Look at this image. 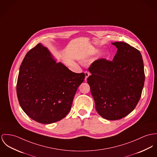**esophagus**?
<instances>
[{
    "label": "esophagus",
    "mask_w": 157,
    "mask_h": 157,
    "mask_svg": "<svg viewBox=\"0 0 157 157\" xmlns=\"http://www.w3.org/2000/svg\"><path fill=\"white\" fill-rule=\"evenodd\" d=\"M85 81H86V79H87V78H88V77L90 75V73L89 72H88V71H85Z\"/></svg>",
    "instance_id": "34e87169"
}]
</instances>
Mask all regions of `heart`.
<instances>
[{
    "mask_svg": "<svg viewBox=\"0 0 157 157\" xmlns=\"http://www.w3.org/2000/svg\"><path fill=\"white\" fill-rule=\"evenodd\" d=\"M107 54H108V52H105V53L103 54V55H104V56H106Z\"/></svg>",
    "mask_w": 157,
    "mask_h": 157,
    "instance_id": "b5f03b06",
    "label": "heart"
}]
</instances>
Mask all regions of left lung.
<instances>
[{"label": "left lung", "instance_id": "obj_1", "mask_svg": "<svg viewBox=\"0 0 157 157\" xmlns=\"http://www.w3.org/2000/svg\"><path fill=\"white\" fill-rule=\"evenodd\" d=\"M113 60L100 59L88 70L87 78L98 113L108 120H120L137 105L145 82L144 66L140 51L129 44L117 42Z\"/></svg>", "mask_w": 157, "mask_h": 157}]
</instances>
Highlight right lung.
Instances as JSON below:
<instances>
[{"label": "right lung", "mask_w": 157, "mask_h": 157, "mask_svg": "<svg viewBox=\"0 0 157 157\" xmlns=\"http://www.w3.org/2000/svg\"><path fill=\"white\" fill-rule=\"evenodd\" d=\"M84 73L73 72L52 58L40 43L25 55L20 66L17 94L20 106L32 120L48 124L64 118L71 109Z\"/></svg>", "instance_id": "add662e5"}]
</instances>
